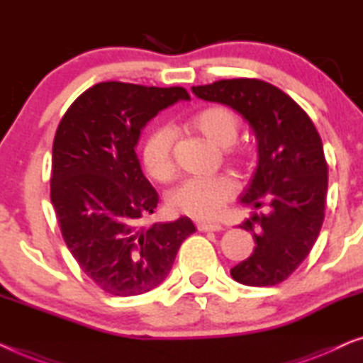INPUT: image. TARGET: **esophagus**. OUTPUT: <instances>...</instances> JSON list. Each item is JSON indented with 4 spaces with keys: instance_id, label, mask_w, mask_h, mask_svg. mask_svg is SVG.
Returning <instances> with one entry per match:
<instances>
[{
    "instance_id": "34e87169",
    "label": "esophagus",
    "mask_w": 363,
    "mask_h": 363,
    "mask_svg": "<svg viewBox=\"0 0 363 363\" xmlns=\"http://www.w3.org/2000/svg\"><path fill=\"white\" fill-rule=\"evenodd\" d=\"M198 230L206 233V231H221L223 226L218 223H198Z\"/></svg>"
}]
</instances>
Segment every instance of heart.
Returning <instances> with one entry per match:
<instances>
[{"instance_id": "1", "label": "heart", "mask_w": 363, "mask_h": 363, "mask_svg": "<svg viewBox=\"0 0 363 363\" xmlns=\"http://www.w3.org/2000/svg\"><path fill=\"white\" fill-rule=\"evenodd\" d=\"M190 127L215 147L228 148L240 133V118L230 108L215 106L198 112L190 121ZM173 145L175 133L168 127H157L147 135L142 147V160L153 180L167 183L175 177ZM230 162L233 165H242L246 162V153H230ZM235 193L236 185L230 177L188 178L170 193L168 205L173 211L196 220H215Z\"/></svg>"}]
</instances>
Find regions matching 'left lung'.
I'll use <instances>...</instances> for the list:
<instances>
[{"instance_id":"8db88e82","label":"left lung","mask_w":363,"mask_h":363,"mask_svg":"<svg viewBox=\"0 0 363 363\" xmlns=\"http://www.w3.org/2000/svg\"><path fill=\"white\" fill-rule=\"evenodd\" d=\"M191 91L236 111L257 140V167L240 196L252 210L240 228L256 246L233 267V279L279 284L309 255L324 221L327 162L319 132L287 94L264 81L225 79Z\"/></svg>"}]
</instances>
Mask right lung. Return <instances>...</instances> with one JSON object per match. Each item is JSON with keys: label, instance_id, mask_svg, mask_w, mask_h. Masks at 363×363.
Returning <instances> with one entry per match:
<instances>
[{"label": "right lung", "instance_id": "obj_1", "mask_svg": "<svg viewBox=\"0 0 363 363\" xmlns=\"http://www.w3.org/2000/svg\"><path fill=\"white\" fill-rule=\"evenodd\" d=\"M188 99L183 87L101 82L72 102L57 127L51 201L59 228L81 269L112 296L155 289L196 231L188 216L140 225L157 208L158 193L135 153L142 128Z\"/></svg>", "mask_w": 363, "mask_h": 363}]
</instances>
